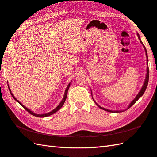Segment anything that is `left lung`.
Listing matches in <instances>:
<instances>
[{
	"instance_id": "left-lung-1",
	"label": "left lung",
	"mask_w": 157,
	"mask_h": 157,
	"mask_svg": "<svg viewBox=\"0 0 157 157\" xmlns=\"http://www.w3.org/2000/svg\"><path fill=\"white\" fill-rule=\"evenodd\" d=\"M137 36H138V38H139V40H140V43L142 44V45H143V48H144V51H145V53H146V56H147V74H146V77H145V79H144V84H143V86H142V88H141V89H140V90L139 92V93L137 94V95L135 97V98L133 99V100L131 101V102L130 103V104L128 105V106H127V109H124V110H109V109H105V108H104V107H102V106H101L100 105H99L98 104H97V103L96 102V101H95L94 100V98H93V94H92V91H91V94H92V98H93V101H94V102H95V104H96L99 108L100 109H102V110H106V111H107V112H110V113H121V112H123V111H125V110H127V109H128L130 107H131V106L135 104V103L139 100V99L143 96V94H144V91L146 90V89H147V85H148V78H149V70H148V55H147V49H146V48H145V47H144V45L143 44V42L141 41V40H140V36H139V33H137Z\"/></svg>"
}]
</instances>
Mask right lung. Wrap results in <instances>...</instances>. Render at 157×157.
<instances>
[{
  "label": "right lung",
  "instance_id": "obj_1",
  "mask_svg": "<svg viewBox=\"0 0 157 157\" xmlns=\"http://www.w3.org/2000/svg\"><path fill=\"white\" fill-rule=\"evenodd\" d=\"M70 85H71V82H70L69 84H68L67 87L66 88V90H65V91H64V97H63V100L61 101V102H60V104H59L58 106H57L55 109H53V110H52V111L49 112V113H44V114H36V113H34V112L32 111V110H30L28 108H26L25 106H24L23 105H22L21 102H19V101L17 100V99L14 97V95L13 94L12 92H11V90H10V87H9V85H8V87H9V91H10V93L11 95H12V97L14 98V100L16 101L17 102H18L19 103V104H20V105L22 106V107H23V108L26 110V111H28L30 114H32V115L37 117H47L52 115V114H53L54 113H55L56 112L58 111V110H60V109H61V107H62V106H63L64 102H65V101H66L67 96V93H68V89H69V87H70Z\"/></svg>",
  "mask_w": 157,
  "mask_h": 157
}]
</instances>
